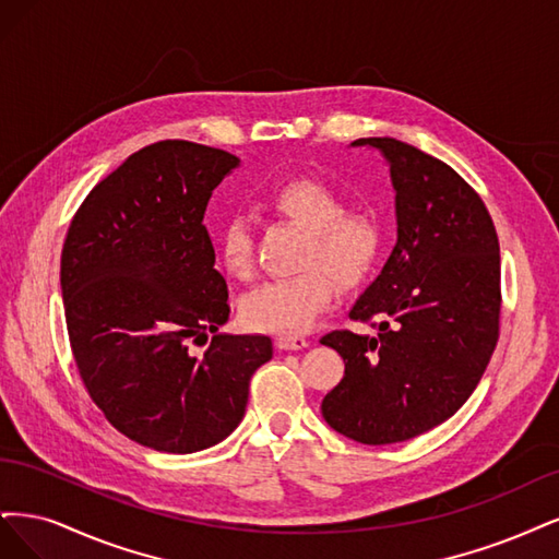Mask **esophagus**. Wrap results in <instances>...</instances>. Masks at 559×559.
I'll use <instances>...</instances> for the list:
<instances>
[{
	"instance_id": "obj_1",
	"label": "esophagus",
	"mask_w": 559,
	"mask_h": 559,
	"mask_svg": "<svg viewBox=\"0 0 559 559\" xmlns=\"http://www.w3.org/2000/svg\"><path fill=\"white\" fill-rule=\"evenodd\" d=\"M276 346L281 350H301V348L309 346V341H306L304 336H297V334H281L276 338Z\"/></svg>"
}]
</instances>
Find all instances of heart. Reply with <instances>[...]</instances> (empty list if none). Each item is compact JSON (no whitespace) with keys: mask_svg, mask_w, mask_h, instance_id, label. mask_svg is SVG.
Segmentation results:
<instances>
[{"mask_svg":"<svg viewBox=\"0 0 559 559\" xmlns=\"http://www.w3.org/2000/svg\"><path fill=\"white\" fill-rule=\"evenodd\" d=\"M281 218L306 231L299 253L304 272L260 283L241 301V316L253 330L299 334L325 313L336 283H362L381 253V225L369 211H344V200L316 178H290L264 197ZM218 258L231 276L253 266V237L241 215L227 218L215 234Z\"/></svg>","mask_w":559,"mask_h":559,"instance_id":"1","label":"heart"}]
</instances>
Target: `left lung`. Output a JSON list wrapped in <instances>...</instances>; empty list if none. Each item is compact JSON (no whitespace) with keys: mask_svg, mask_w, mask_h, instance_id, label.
<instances>
[{"mask_svg":"<svg viewBox=\"0 0 559 559\" xmlns=\"http://www.w3.org/2000/svg\"><path fill=\"white\" fill-rule=\"evenodd\" d=\"M390 167L397 243L353 304L378 334L320 338L346 362L322 418L353 441H408L472 397L499 338V239L476 190L445 162L390 136L357 139Z\"/></svg>","mask_w":559,"mask_h":559,"instance_id":"left-lung-1","label":"left lung"}]
</instances>
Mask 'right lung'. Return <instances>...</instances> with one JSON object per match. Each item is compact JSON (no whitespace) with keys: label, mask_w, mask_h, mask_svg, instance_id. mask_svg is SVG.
Instances as JSON below:
<instances>
[{"label":"right lung","mask_w":559,"mask_h":559,"mask_svg":"<svg viewBox=\"0 0 559 559\" xmlns=\"http://www.w3.org/2000/svg\"><path fill=\"white\" fill-rule=\"evenodd\" d=\"M237 167V155L202 143H151L90 190L64 239L60 285L79 373L106 420L159 453L229 437L250 376L274 355L269 336L218 332L227 283L204 211ZM209 337L202 356L189 350Z\"/></svg>","instance_id":"obj_1"}]
</instances>
